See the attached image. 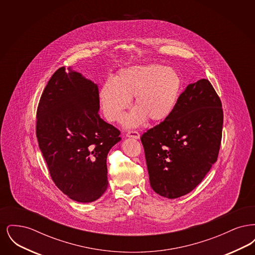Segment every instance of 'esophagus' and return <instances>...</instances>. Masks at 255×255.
Listing matches in <instances>:
<instances>
[{"label": "esophagus", "mask_w": 255, "mask_h": 255, "mask_svg": "<svg viewBox=\"0 0 255 255\" xmlns=\"http://www.w3.org/2000/svg\"><path fill=\"white\" fill-rule=\"evenodd\" d=\"M126 135L128 136V137H133V138H135V139H138L139 137H140V134L139 133L137 132V131H128L127 133H126Z\"/></svg>", "instance_id": "obj_1"}]
</instances>
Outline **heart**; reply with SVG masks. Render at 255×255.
I'll return each mask as SVG.
<instances>
[{"label": "heart", "mask_w": 255, "mask_h": 255, "mask_svg": "<svg viewBox=\"0 0 255 255\" xmlns=\"http://www.w3.org/2000/svg\"><path fill=\"white\" fill-rule=\"evenodd\" d=\"M182 90L179 73L158 64L124 69L115 79L101 85L98 97L104 117L121 122L133 98L134 109L126 118V126L135 127L147 119L160 122L168 119L178 103Z\"/></svg>", "instance_id": "1"}]
</instances>
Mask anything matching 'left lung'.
Here are the masks:
<instances>
[{"label": "left lung", "instance_id": "obj_1", "mask_svg": "<svg viewBox=\"0 0 255 255\" xmlns=\"http://www.w3.org/2000/svg\"><path fill=\"white\" fill-rule=\"evenodd\" d=\"M224 113L206 79L189 84L168 119L140 137L150 185L157 194L176 199L191 192L217 161Z\"/></svg>", "mask_w": 255, "mask_h": 255}]
</instances>
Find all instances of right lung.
<instances>
[{"label": "right lung", "mask_w": 255, "mask_h": 255, "mask_svg": "<svg viewBox=\"0 0 255 255\" xmlns=\"http://www.w3.org/2000/svg\"><path fill=\"white\" fill-rule=\"evenodd\" d=\"M98 110L97 84L65 67L52 74L37 108V139L51 180L79 203L106 191L107 155L122 139Z\"/></svg>", "instance_id": "add662e5"}]
</instances>
